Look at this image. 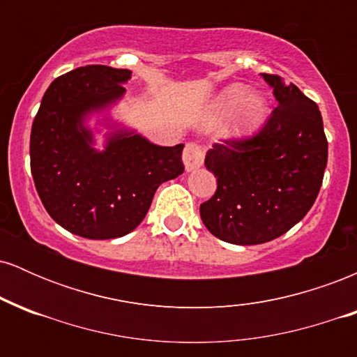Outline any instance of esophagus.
I'll use <instances>...</instances> for the list:
<instances>
[{
  "mask_svg": "<svg viewBox=\"0 0 357 357\" xmlns=\"http://www.w3.org/2000/svg\"><path fill=\"white\" fill-rule=\"evenodd\" d=\"M203 161H204L203 147L199 144H196V142H190V144H186V147H184V153H183V162H184V167H186L188 173H190V171L198 169V167H202Z\"/></svg>",
  "mask_w": 357,
  "mask_h": 357,
  "instance_id": "obj_1",
  "label": "esophagus"
}]
</instances>
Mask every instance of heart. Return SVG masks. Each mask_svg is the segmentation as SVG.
<instances>
[{
  "label": "heart",
  "mask_w": 357,
  "mask_h": 357,
  "mask_svg": "<svg viewBox=\"0 0 357 357\" xmlns=\"http://www.w3.org/2000/svg\"><path fill=\"white\" fill-rule=\"evenodd\" d=\"M228 116L227 136L230 139L252 137L268 117V100L264 93L248 90L247 85L231 84L221 89L203 116V124L215 127Z\"/></svg>",
  "instance_id": "obj_1"
}]
</instances>
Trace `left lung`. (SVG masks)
<instances>
[{"instance_id":"left-lung-1","label":"left lung","mask_w":357,"mask_h":357,"mask_svg":"<svg viewBox=\"0 0 357 357\" xmlns=\"http://www.w3.org/2000/svg\"><path fill=\"white\" fill-rule=\"evenodd\" d=\"M277 107L255 137L208 151L216 192L199 206L204 227L235 245L275 240L312 208L327 165L321 110L294 84L261 73Z\"/></svg>"}]
</instances>
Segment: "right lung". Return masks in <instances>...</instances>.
Returning <instances> with one entry per match:
<instances>
[{
    "instance_id": "right-lung-1",
    "label": "right lung",
    "mask_w": 357,
    "mask_h": 357,
    "mask_svg": "<svg viewBox=\"0 0 357 357\" xmlns=\"http://www.w3.org/2000/svg\"><path fill=\"white\" fill-rule=\"evenodd\" d=\"M130 75L105 65L65 73L47 89L31 126V176L45 210L65 230L89 240L136 230L155 190L184 171V144H153L110 117ZM92 116L109 129L104 150L95 147Z\"/></svg>"
}]
</instances>
